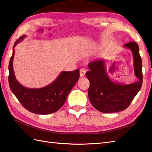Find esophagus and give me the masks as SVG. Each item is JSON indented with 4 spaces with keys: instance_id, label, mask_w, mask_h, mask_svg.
Here are the masks:
<instances>
[{
    "instance_id": "1",
    "label": "esophagus",
    "mask_w": 152,
    "mask_h": 152,
    "mask_svg": "<svg viewBox=\"0 0 152 152\" xmlns=\"http://www.w3.org/2000/svg\"><path fill=\"white\" fill-rule=\"evenodd\" d=\"M85 73H86V70L85 69H80V77L85 76Z\"/></svg>"
}]
</instances>
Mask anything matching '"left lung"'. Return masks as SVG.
I'll use <instances>...</instances> for the list:
<instances>
[{"label":"left lung","mask_w":152,"mask_h":152,"mask_svg":"<svg viewBox=\"0 0 152 152\" xmlns=\"http://www.w3.org/2000/svg\"><path fill=\"white\" fill-rule=\"evenodd\" d=\"M124 48L132 51L137 82L131 84L114 82L107 75L106 60L98 59L88 64L90 71L86 73L89 80V100L95 109L102 113H114L126 109L140 91L142 85V64L137 42H130Z\"/></svg>","instance_id":"left-lung-1"}]
</instances>
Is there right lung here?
<instances>
[{"mask_svg": "<svg viewBox=\"0 0 152 152\" xmlns=\"http://www.w3.org/2000/svg\"><path fill=\"white\" fill-rule=\"evenodd\" d=\"M26 37L18 39L13 46V52L10 60L8 69V83L12 92L26 110L41 115L54 113L63 106L67 97L79 79V70L61 72L50 85L41 88L25 87L18 81L13 69L14 48L18 43Z\"/></svg>", "mask_w": 152, "mask_h": 152, "instance_id": "obj_1", "label": "right lung"}]
</instances>
